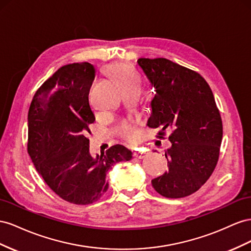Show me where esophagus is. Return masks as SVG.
<instances>
[{"label": "esophagus", "instance_id": "1", "mask_svg": "<svg viewBox=\"0 0 251 251\" xmlns=\"http://www.w3.org/2000/svg\"><path fill=\"white\" fill-rule=\"evenodd\" d=\"M133 155L138 159H144V157L147 155V152L144 151V150H137V151L133 152Z\"/></svg>", "mask_w": 251, "mask_h": 251}]
</instances>
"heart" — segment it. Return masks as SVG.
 Returning <instances> with one entry per match:
<instances>
[{"label":"heart","instance_id":"1","mask_svg":"<svg viewBox=\"0 0 251 251\" xmlns=\"http://www.w3.org/2000/svg\"><path fill=\"white\" fill-rule=\"evenodd\" d=\"M106 71L108 73L114 80H116L123 90H128L135 87H140L141 78L130 65L125 63H116L106 68ZM119 134L121 137L128 141H135L138 137V130L130 122H123L118 129Z\"/></svg>","mask_w":251,"mask_h":251}]
</instances>
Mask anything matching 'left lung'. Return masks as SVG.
Instances as JSON below:
<instances>
[{"label": "left lung", "instance_id": "left-lung-1", "mask_svg": "<svg viewBox=\"0 0 251 251\" xmlns=\"http://www.w3.org/2000/svg\"><path fill=\"white\" fill-rule=\"evenodd\" d=\"M155 96L147 125L173 132L165 152L168 171L151 181L161 196L178 199L199 190L212 175L220 155L223 125L212 91L196 71L164 58L138 60Z\"/></svg>", "mask_w": 251, "mask_h": 251}]
</instances>
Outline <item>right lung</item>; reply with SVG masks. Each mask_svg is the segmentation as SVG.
Returning <instances> with one entry per match:
<instances>
[{"label":"right lung","mask_w":251,"mask_h":251,"mask_svg":"<svg viewBox=\"0 0 251 251\" xmlns=\"http://www.w3.org/2000/svg\"><path fill=\"white\" fill-rule=\"evenodd\" d=\"M95 75L87 62L59 68L35 92L28 111L27 150L35 169L54 193L76 205L101 199L111 166L132 159L122 145L100 155L89 151L87 133L96 118L88 95Z\"/></svg>","instance_id":"1"}]
</instances>
